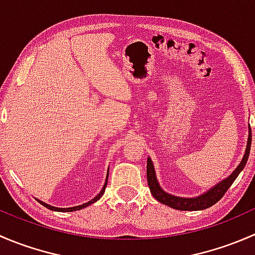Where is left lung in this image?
<instances>
[{
  "label": "left lung",
  "mask_w": 255,
  "mask_h": 255,
  "mask_svg": "<svg viewBox=\"0 0 255 255\" xmlns=\"http://www.w3.org/2000/svg\"><path fill=\"white\" fill-rule=\"evenodd\" d=\"M251 144H252V129L249 127V135H248V142H247V148L246 153H244L243 159L239 163V165L236 168V170L231 174L230 176L223 179L222 181L218 182L217 185L210 189L205 194L200 195L197 197H179L174 196V195L168 194V192L164 191L163 189L159 185L158 180H156L155 170H154L153 161L150 158H148L146 160V180H148L149 189H150L151 195L158 200L160 204L166 205V206L175 208V210L180 211H200L205 210V208L211 207L212 205H215L216 202L220 201L223 197V195L226 194L228 189L231 187V185L233 184L236 179H237L238 174L246 166L247 160H248L249 151H251Z\"/></svg>",
  "instance_id": "1"
}]
</instances>
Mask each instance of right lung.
<instances>
[{"label": "right lung", "instance_id": "1", "mask_svg": "<svg viewBox=\"0 0 255 255\" xmlns=\"http://www.w3.org/2000/svg\"><path fill=\"white\" fill-rule=\"evenodd\" d=\"M107 180H109V173H107V176H106V182H105L104 187H102V190H101V191H100V194L97 195L96 197H94V199H92L91 201L86 202V204H82V205H80V206H75V207H68V208H59V207H54V206H50V205L45 204V202H42V201H40V200H37V201L39 202V204H42L43 206H44V207L49 208V210H51V211H58V212H73V211H76V210H81V208H84V207H87V206H89V205L94 204V202H96L97 200H100V199H101V196H102V195L105 194V189H106V186H107Z\"/></svg>", "mask_w": 255, "mask_h": 255}]
</instances>
